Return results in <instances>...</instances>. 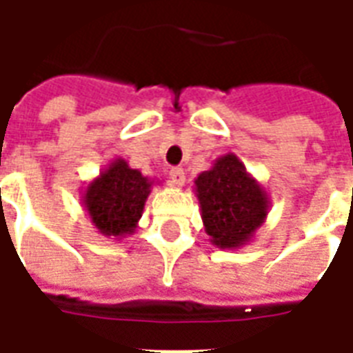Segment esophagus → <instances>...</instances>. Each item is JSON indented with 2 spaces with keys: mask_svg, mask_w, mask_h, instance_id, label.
<instances>
[{
  "mask_svg": "<svg viewBox=\"0 0 353 353\" xmlns=\"http://www.w3.org/2000/svg\"><path fill=\"white\" fill-rule=\"evenodd\" d=\"M170 181L177 187H181L185 183V172L183 168H172L170 170Z\"/></svg>",
  "mask_w": 353,
  "mask_h": 353,
  "instance_id": "1",
  "label": "esophagus"
}]
</instances>
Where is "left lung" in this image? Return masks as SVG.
I'll return each mask as SVG.
<instances>
[{"instance_id":"obj_1","label":"left lung","mask_w":353,"mask_h":353,"mask_svg":"<svg viewBox=\"0 0 353 353\" xmlns=\"http://www.w3.org/2000/svg\"><path fill=\"white\" fill-rule=\"evenodd\" d=\"M200 215L210 242L219 250H240L265 225L270 196L234 153L219 157L194 179Z\"/></svg>"}]
</instances>
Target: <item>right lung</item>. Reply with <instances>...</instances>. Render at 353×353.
<instances>
[{
  "label": "right lung",
  "instance_id": "add662e5",
  "mask_svg": "<svg viewBox=\"0 0 353 353\" xmlns=\"http://www.w3.org/2000/svg\"><path fill=\"white\" fill-rule=\"evenodd\" d=\"M153 185L159 181L115 159L81 189V204L98 234L123 240L138 229Z\"/></svg>",
  "mask_w": 353,
  "mask_h": 353
}]
</instances>
